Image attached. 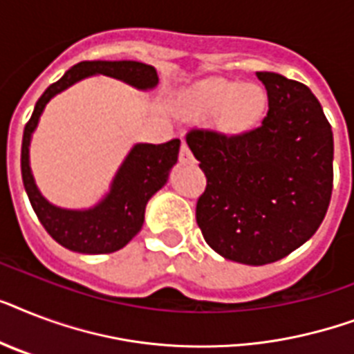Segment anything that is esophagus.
<instances>
[{
	"label": "esophagus",
	"instance_id": "esophagus-1",
	"mask_svg": "<svg viewBox=\"0 0 354 354\" xmlns=\"http://www.w3.org/2000/svg\"><path fill=\"white\" fill-rule=\"evenodd\" d=\"M178 158H180V161L182 163H191V161H194L193 154H191V150H189L187 143L182 139V145H180V154H178Z\"/></svg>",
	"mask_w": 354,
	"mask_h": 354
}]
</instances>
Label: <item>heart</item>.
Here are the masks:
<instances>
[{"instance_id": "1", "label": "heart", "mask_w": 354, "mask_h": 354, "mask_svg": "<svg viewBox=\"0 0 354 354\" xmlns=\"http://www.w3.org/2000/svg\"><path fill=\"white\" fill-rule=\"evenodd\" d=\"M266 110V93L261 86L224 79L202 80L182 97L185 118L207 119L215 115V124L226 133L250 130Z\"/></svg>"}]
</instances>
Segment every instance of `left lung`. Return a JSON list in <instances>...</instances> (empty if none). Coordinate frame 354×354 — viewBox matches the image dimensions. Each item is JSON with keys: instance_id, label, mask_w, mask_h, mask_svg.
<instances>
[{"instance_id": "left-lung-1", "label": "left lung", "mask_w": 354, "mask_h": 354, "mask_svg": "<svg viewBox=\"0 0 354 354\" xmlns=\"http://www.w3.org/2000/svg\"><path fill=\"white\" fill-rule=\"evenodd\" d=\"M268 93L259 127L227 133L191 128L185 136L205 191L196 224L222 257L274 263L316 233L333 194V130L307 86L257 71Z\"/></svg>"}]
</instances>
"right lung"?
Masks as SVG:
<instances>
[{
  "instance_id": "add662e5",
  "label": "right lung",
  "mask_w": 354,
  "mask_h": 354,
  "mask_svg": "<svg viewBox=\"0 0 354 354\" xmlns=\"http://www.w3.org/2000/svg\"><path fill=\"white\" fill-rule=\"evenodd\" d=\"M102 73L147 90L158 84V71L152 66L133 60H84L53 82L35 106L25 124L21 141V178L38 221L46 232L64 248L79 253H112L127 246L143 226L145 205L150 196L165 185L171 167L176 163L180 139L160 145H136L113 180L112 191L101 204L88 211L55 207L36 189L29 167L30 133L51 97L75 84L77 80Z\"/></svg>"
}]
</instances>
